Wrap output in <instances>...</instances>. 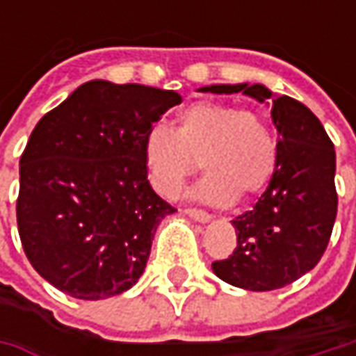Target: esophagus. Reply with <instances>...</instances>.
<instances>
[{
  "label": "esophagus",
  "mask_w": 356,
  "mask_h": 356,
  "mask_svg": "<svg viewBox=\"0 0 356 356\" xmlns=\"http://www.w3.org/2000/svg\"><path fill=\"white\" fill-rule=\"evenodd\" d=\"M190 218H194L196 222H210L212 220V216L208 212H204V210H198V208H186L184 210Z\"/></svg>",
  "instance_id": "obj_1"
}]
</instances>
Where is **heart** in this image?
<instances>
[{
	"instance_id": "obj_1",
	"label": "heart",
	"mask_w": 356,
	"mask_h": 356,
	"mask_svg": "<svg viewBox=\"0 0 356 356\" xmlns=\"http://www.w3.org/2000/svg\"><path fill=\"white\" fill-rule=\"evenodd\" d=\"M143 154L162 196L176 198L186 178L202 166L208 174L194 194L210 204H227L266 188L277 166V140L259 113L200 101L178 113L174 130L164 124L146 130Z\"/></svg>"
}]
</instances>
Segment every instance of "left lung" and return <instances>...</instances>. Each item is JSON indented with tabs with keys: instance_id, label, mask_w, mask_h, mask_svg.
Returning a JSON list of instances; mask_svg holds the SVG:
<instances>
[{
	"instance_id": "left-lung-1",
	"label": "left lung",
	"mask_w": 356,
	"mask_h": 356,
	"mask_svg": "<svg viewBox=\"0 0 356 356\" xmlns=\"http://www.w3.org/2000/svg\"><path fill=\"white\" fill-rule=\"evenodd\" d=\"M202 92H243L271 103L280 132L277 166L252 210L232 224L238 248L213 261L222 281L248 291L280 289L319 264L337 218L335 148L319 118L287 95L273 97L264 85H212Z\"/></svg>"
}]
</instances>
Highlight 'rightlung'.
Masks as SVG:
<instances>
[{"label":"right lung","mask_w":356,"mask_h":356,"mask_svg":"<svg viewBox=\"0 0 356 356\" xmlns=\"http://www.w3.org/2000/svg\"><path fill=\"white\" fill-rule=\"evenodd\" d=\"M182 97L89 81L37 122L19 160L17 229L35 271L76 299H106L143 275L176 208L148 182L143 138Z\"/></svg>","instance_id":"right-lung-1"}]
</instances>
